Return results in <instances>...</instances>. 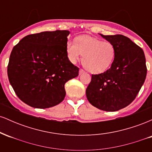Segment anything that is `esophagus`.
<instances>
[{"instance_id": "esophagus-1", "label": "esophagus", "mask_w": 152, "mask_h": 152, "mask_svg": "<svg viewBox=\"0 0 152 152\" xmlns=\"http://www.w3.org/2000/svg\"><path fill=\"white\" fill-rule=\"evenodd\" d=\"M84 72H85V71H83V69H80V70H79V74L80 75L82 74H83V73H84Z\"/></svg>"}]
</instances>
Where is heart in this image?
I'll return each mask as SVG.
<instances>
[{"instance_id": "b5f03b06", "label": "heart", "mask_w": 152, "mask_h": 152, "mask_svg": "<svg viewBox=\"0 0 152 152\" xmlns=\"http://www.w3.org/2000/svg\"><path fill=\"white\" fill-rule=\"evenodd\" d=\"M66 52L71 62L75 64L82 58L83 66L92 74H100L107 70L114 61L116 49L109 41H103L89 36H81L76 43L69 41Z\"/></svg>"}]
</instances>
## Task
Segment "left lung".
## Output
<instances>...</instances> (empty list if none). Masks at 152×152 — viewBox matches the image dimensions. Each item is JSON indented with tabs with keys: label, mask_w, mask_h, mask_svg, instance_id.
Instances as JSON below:
<instances>
[{
	"label": "left lung",
	"mask_w": 152,
	"mask_h": 152,
	"mask_svg": "<svg viewBox=\"0 0 152 152\" xmlns=\"http://www.w3.org/2000/svg\"><path fill=\"white\" fill-rule=\"evenodd\" d=\"M99 35L114 45L116 54L109 69L92 75L86 97L97 109L116 111L129 105L144 84L147 71L145 56L126 36Z\"/></svg>",
	"instance_id": "left-lung-1"
}]
</instances>
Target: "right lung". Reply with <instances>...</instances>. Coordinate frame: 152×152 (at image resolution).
<instances>
[{
  "label": "right lung",
  "instance_id": "right-lung-1",
  "mask_svg": "<svg viewBox=\"0 0 152 152\" xmlns=\"http://www.w3.org/2000/svg\"><path fill=\"white\" fill-rule=\"evenodd\" d=\"M69 31H44L28 35L13 47L8 76L23 102L37 109L60 104L66 96L64 85L78 76V69L66 52Z\"/></svg>",
  "mask_w": 152,
  "mask_h": 152
}]
</instances>
